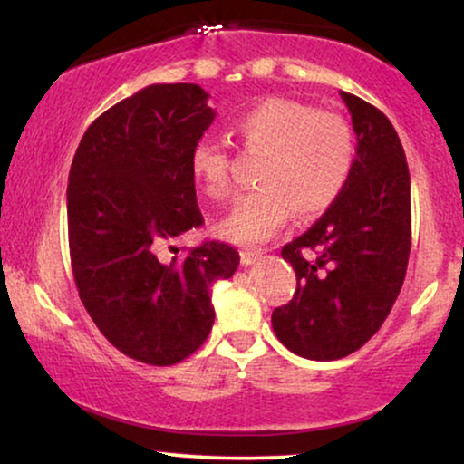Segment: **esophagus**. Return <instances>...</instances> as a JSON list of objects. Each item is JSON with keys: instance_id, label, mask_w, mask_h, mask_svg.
<instances>
[{"instance_id": "esophagus-1", "label": "esophagus", "mask_w": 464, "mask_h": 464, "mask_svg": "<svg viewBox=\"0 0 464 464\" xmlns=\"http://www.w3.org/2000/svg\"><path fill=\"white\" fill-rule=\"evenodd\" d=\"M262 259V251H256V249H245L243 253H240V262H243L245 266H251L256 264Z\"/></svg>"}]
</instances>
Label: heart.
<instances>
[{"label":"heart","mask_w":464,"mask_h":464,"mask_svg":"<svg viewBox=\"0 0 464 464\" xmlns=\"http://www.w3.org/2000/svg\"><path fill=\"white\" fill-rule=\"evenodd\" d=\"M234 130L249 154L264 156L257 192L238 198L218 224L221 238L240 245L268 240L300 218L325 213L344 192L357 162L353 126L332 111L294 99L272 97L234 118ZM196 183L211 196L230 194V154L224 145L200 141L189 156Z\"/></svg>","instance_id":"b5f03b06"}]
</instances>
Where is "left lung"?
Returning a JSON list of instances; mask_svg holds the SVG:
<instances>
[{"label":"left lung","mask_w":464,"mask_h":464,"mask_svg":"<svg viewBox=\"0 0 464 464\" xmlns=\"http://www.w3.org/2000/svg\"><path fill=\"white\" fill-rule=\"evenodd\" d=\"M357 135L351 181L316 224L283 246L297 289L275 308L272 329L291 353L334 361L378 332L408 270L411 245L410 170L391 120L340 92Z\"/></svg>","instance_id":"left-lung-1"}]
</instances>
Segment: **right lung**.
Returning <instances> with one entry per match:
<instances>
[{
    "label": "right lung",
    "mask_w": 464,
    "mask_h": 464,
    "mask_svg": "<svg viewBox=\"0 0 464 464\" xmlns=\"http://www.w3.org/2000/svg\"><path fill=\"white\" fill-rule=\"evenodd\" d=\"M207 99L198 84L145 86L88 126L69 169L80 300L120 353L148 365H175L198 351L215 321L213 283L240 262L219 240L186 256L173 246L205 224L189 156L215 120Z\"/></svg>",
    "instance_id": "right-lung-1"
}]
</instances>
